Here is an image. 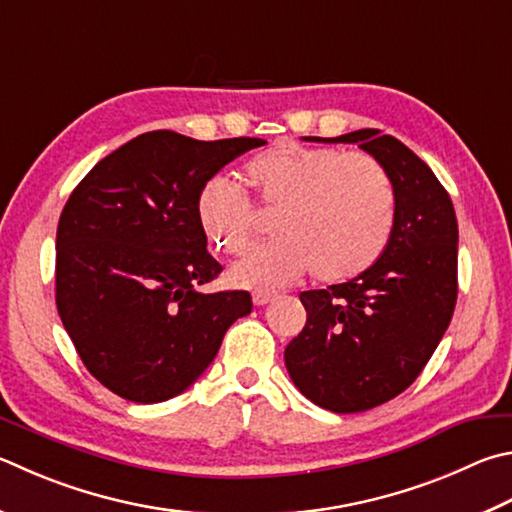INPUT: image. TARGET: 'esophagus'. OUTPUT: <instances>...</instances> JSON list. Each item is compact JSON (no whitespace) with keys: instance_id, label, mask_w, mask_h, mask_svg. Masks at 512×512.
<instances>
[{"instance_id":"34e87169","label":"esophagus","mask_w":512,"mask_h":512,"mask_svg":"<svg viewBox=\"0 0 512 512\" xmlns=\"http://www.w3.org/2000/svg\"><path fill=\"white\" fill-rule=\"evenodd\" d=\"M275 293H268V291H255L253 293V304L255 306H264V304H268V302H273L275 300Z\"/></svg>"}]
</instances>
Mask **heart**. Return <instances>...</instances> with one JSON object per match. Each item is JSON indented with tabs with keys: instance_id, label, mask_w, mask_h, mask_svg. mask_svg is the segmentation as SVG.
Masks as SVG:
<instances>
[{
	"instance_id": "obj_1",
	"label": "heart",
	"mask_w": 512,
	"mask_h": 512,
	"mask_svg": "<svg viewBox=\"0 0 512 512\" xmlns=\"http://www.w3.org/2000/svg\"><path fill=\"white\" fill-rule=\"evenodd\" d=\"M246 185L264 215L280 210L273 224L280 239L230 268L235 286L280 288L306 271L320 282H345L369 271L392 239L396 192L369 154L273 147L246 165ZM197 215L221 253L241 255L255 244L259 217L235 183L210 179Z\"/></svg>"
}]
</instances>
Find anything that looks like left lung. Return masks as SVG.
Segmentation results:
<instances>
[{
	"instance_id": "8db88e82",
	"label": "left lung",
	"mask_w": 512,
	"mask_h": 512,
	"mask_svg": "<svg viewBox=\"0 0 512 512\" xmlns=\"http://www.w3.org/2000/svg\"><path fill=\"white\" fill-rule=\"evenodd\" d=\"M322 141L356 143L396 192L385 253L345 284L300 293L306 324L284 351L288 376L311 403L351 414L405 392L439 347L457 304L459 228L450 194L398 138L358 129Z\"/></svg>"
}]
</instances>
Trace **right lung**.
<instances>
[{"label": "right lung", "mask_w": 512, "mask_h": 512, "mask_svg": "<svg viewBox=\"0 0 512 512\" xmlns=\"http://www.w3.org/2000/svg\"><path fill=\"white\" fill-rule=\"evenodd\" d=\"M264 143L147 132L71 192L55 237V304L89 374L120 398L185 392L253 309L246 291H199L221 264L206 250L197 199L221 167Z\"/></svg>", "instance_id": "right-lung-1"}]
</instances>
